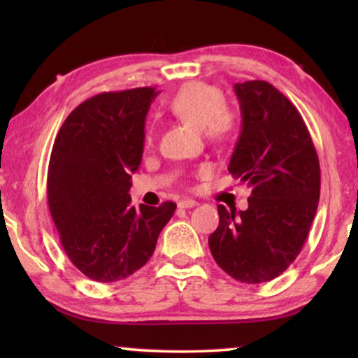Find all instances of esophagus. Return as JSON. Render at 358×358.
I'll return each instance as SVG.
<instances>
[{
    "label": "esophagus",
    "instance_id": "obj_1",
    "mask_svg": "<svg viewBox=\"0 0 358 358\" xmlns=\"http://www.w3.org/2000/svg\"><path fill=\"white\" fill-rule=\"evenodd\" d=\"M178 205L180 208H192V207H195V205H197V202H195V200H192V199H184V200H180Z\"/></svg>",
    "mask_w": 358,
    "mask_h": 358
}]
</instances>
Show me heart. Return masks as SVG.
I'll return each instance as SVG.
<instances>
[{
    "mask_svg": "<svg viewBox=\"0 0 358 358\" xmlns=\"http://www.w3.org/2000/svg\"><path fill=\"white\" fill-rule=\"evenodd\" d=\"M169 110L185 124L202 129L212 143H227L236 130V115L223 106V92L205 83H189L180 87L169 101ZM143 141L146 146L153 143L151 127L145 129Z\"/></svg>",
    "mask_w": 358,
    "mask_h": 358,
    "instance_id": "obj_1",
    "label": "heart"
}]
</instances>
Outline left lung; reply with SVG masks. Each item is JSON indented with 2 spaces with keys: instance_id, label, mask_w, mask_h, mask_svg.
<instances>
[{
  "instance_id": "left-lung-1",
  "label": "left lung",
  "mask_w": 358,
  "mask_h": 358,
  "mask_svg": "<svg viewBox=\"0 0 358 358\" xmlns=\"http://www.w3.org/2000/svg\"><path fill=\"white\" fill-rule=\"evenodd\" d=\"M241 135L228 171L251 189L246 210L218 205L212 256L244 283L283 273L305 244L320 202V159L296 107L271 83L234 85Z\"/></svg>"
}]
</instances>
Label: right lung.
<instances>
[{
    "mask_svg": "<svg viewBox=\"0 0 358 358\" xmlns=\"http://www.w3.org/2000/svg\"><path fill=\"white\" fill-rule=\"evenodd\" d=\"M155 87L101 92L66 117L47 174L48 208L66 256L96 282L127 278L148 262L176 203L131 207Z\"/></svg>",
    "mask_w": 358,
    "mask_h": 358,
    "instance_id": "1",
    "label": "right lung"
}]
</instances>
